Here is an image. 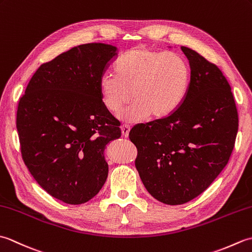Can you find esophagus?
<instances>
[{
    "label": "esophagus",
    "mask_w": 252,
    "mask_h": 252,
    "mask_svg": "<svg viewBox=\"0 0 252 252\" xmlns=\"http://www.w3.org/2000/svg\"><path fill=\"white\" fill-rule=\"evenodd\" d=\"M121 132H122V135L125 137H127L129 136V132H130V126L127 125H123L121 126Z\"/></svg>",
    "instance_id": "obj_1"
}]
</instances>
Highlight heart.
I'll use <instances>...</instances> for the list:
<instances>
[{"label":"heart","instance_id":"1","mask_svg":"<svg viewBox=\"0 0 252 252\" xmlns=\"http://www.w3.org/2000/svg\"><path fill=\"white\" fill-rule=\"evenodd\" d=\"M116 72L101 76V100L116 114L132 96L134 101L120 114L127 122L171 115L183 103L190 83V68L183 56L144 47L127 51L117 63Z\"/></svg>","mask_w":252,"mask_h":252}]
</instances>
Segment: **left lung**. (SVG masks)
I'll list each match as a JSON object with an SVG mask.
<instances>
[{
	"label": "left lung",
	"mask_w": 252,
	"mask_h": 252,
	"mask_svg": "<svg viewBox=\"0 0 252 252\" xmlns=\"http://www.w3.org/2000/svg\"><path fill=\"white\" fill-rule=\"evenodd\" d=\"M181 50L190 67L183 103L129 134L144 186L172 206L189 202L210 186L227 164L238 131L236 104L222 71L194 50Z\"/></svg>",
	"instance_id": "left-lung-1"
}]
</instances>
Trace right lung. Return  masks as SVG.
Returning <instances> with one entry per match:
<instances>
[{"instance_id":"add662e5","label":"right lung","mask_w":252,"mask_h":252,"mask_svg":"<svg viewBox=\"0 0 252 252\" xmlns=\"http://www.w3.org/2000/svg\"><path fill=\"white\" fill-rule=\"evenodd\" d=\"M116 56L109 44L74 46L42 63L19 100L16 126L24 162L42 189L69 205L100 190L108 175L106 145L121 136L99 92Z\"/></svg>"}]
</instances>
